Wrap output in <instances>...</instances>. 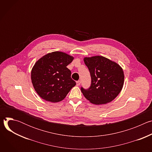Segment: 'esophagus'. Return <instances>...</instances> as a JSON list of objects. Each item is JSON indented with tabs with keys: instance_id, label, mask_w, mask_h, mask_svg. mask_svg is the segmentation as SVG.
I'll use <instances>...</instances> for the list:
<instances>
[{
	"instance_id": "esophagus-1",
	"label": "esophagus",
	"mask_w": 152,
	"mask_h": 152,
	"mask_svg": "<svg viewBox=\"0 0 152 152\" xmlns=\"http://www.w3.org/2000/svg\"><path fill=\"white\" fill-rule=\"evenodd\" d=\"M80 83H81L80 80H78V81H77V82H76V85H77V86H79V85H80Z\"/></svg>"
}]
</instances>
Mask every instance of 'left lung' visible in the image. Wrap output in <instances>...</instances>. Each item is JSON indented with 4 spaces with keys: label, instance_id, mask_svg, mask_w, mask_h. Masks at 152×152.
Wrapping results in <instances>:
<instances>
[{
    "label": "left lung",
    "instance_id": "1",
    "mask_svg": "<svg viewBox=\"0 0 152 152\" xmlns=\"http://www.w3.org/2000/svg\"><path fill=\"white\" fill-rule=\"evenodd\" d=\"M91 77L90 87L81 88L84 97L95 104H103L112 102L121 91L124 75L119 64L102 56L83 58Z\"/></svg>",
    "mask_w": 152,
    "mask_h": 152
}]
</instances>
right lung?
I'll return each mask as SVG.
<instances>
[{"instance_id": "obj_1", "label": "right lung", "mask_w": 152, "mask_h": 152, "mask_svg": "<svg viewBox=\"0 0 152 152\" xmlns=\"http://www.w3.org/2000/svg\"><path fill=\"white\" fill-rule=\"evenodd\" d=\"M74 57L62 52L49 53L39 58L31 70L34 88L40 97L56 103L66 97L76 85L67 67Z\"/></svg>"}]
</instances>
